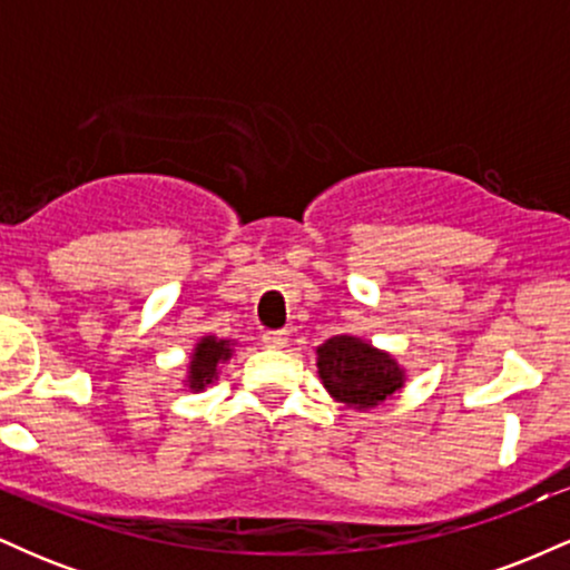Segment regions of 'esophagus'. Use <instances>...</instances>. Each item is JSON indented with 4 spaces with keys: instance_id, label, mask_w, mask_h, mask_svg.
I'll return each instance as SVG.
<instances>
[{
    "instance_id": "1",
    "label": "esophagus",
    "mask_w": 570,
    "mask_h": 570,
    "mask_svg": "<svg viewBox=\"0 0 570 570\" xmlns=\"http://www.w3.org/2000/svg\"><path fill=\"white\" fill-rule=\"evenodd\" d=\"M286 332L284 330H271V332H265L263 335V343L267 345V348H284L286 345Z\"/></svg>"
}]
</instances>
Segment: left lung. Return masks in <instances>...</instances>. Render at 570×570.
Returning <instances> with one entry per match:
<instances>
[{
  "label": "left lung",
  "mask_w": 570,
  "mask_h": 570,
  "mask_svg": "<svg viewBox=\"0 0 570 570\" xmlns=\"http://www.w3.org/2000/svg\"><path fill=\"white\" fill-rule=\"evenodd\" d=\"M318 375L332 396L356 407H375L402 389V370L394 358L348 335L326 340L318 348Z\"/></svg>",
  "instance_id": "obj_1"
}]
</instances>
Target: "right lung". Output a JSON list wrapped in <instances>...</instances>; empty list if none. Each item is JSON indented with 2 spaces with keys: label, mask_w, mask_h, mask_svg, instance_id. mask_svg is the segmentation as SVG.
I'll list each match as a JSON object with an SVG mask.
<instances>
[{
  "label": "right lung",
  "mask_w": 570,
  "mask_h": 570,
  "mask_svg": "<svg viewBox=\"0 0 570 570\" xmlns=\"http://www.w3.org/2000/svg\"><path fill=\"white\" fill-rule=\"evenodd\" d=\"M227 356H230L227 340L203 337L193 353V362H189V389H206L217 377V364L225 362Z\"/></svg>",
  "instance_id": "right-lung-1"
}]
</instances>
